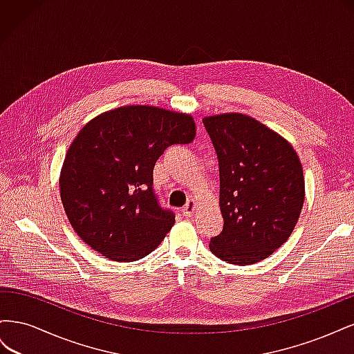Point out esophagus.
Segmentation results:
<instances>
[{"label":"esophagus","mask_w":354,"mask_h":354,"mask_svg":"<svg viewBox=\"0 0 354 354\" xmlns=\"http://www.w3.org/2000/svg\"><path fill=\"white\" fill-rule=\"evenodd\" d=\"M195 207H196L195 201L194 199H189L187 203L185 205V208H183V216L185 217H192V214H194V211H195Z\"/></svg>","instance_id":"obj_1"}]
</instances>
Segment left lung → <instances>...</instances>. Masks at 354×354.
Returning a JSON list of instances; mask_svg holds the SVG:
<instances>
[{
  "mask_svg": "<svg viewBox=\"0 0 354 354\" xmlns=\"http://www.w3.org/2000/svg\"><path fill=\"white\" fill-rule=\"evenodd\" d=\"M218 158L223 232L209 250L230 264H254L288 241L304 203L303 167L294 147L242 113L202 120Z\"/></svg>",
  "mask_w": 354,
  "mask_h": 354,
  "instance_id": "obj_1",
  "label": "left lung"
}]
</instances>
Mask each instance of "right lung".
<instances>
[{
    "label": "right lung",
    "mask_w": 354,
    "mask_h": 354,
    "mask_svg": "<svg viewBox=\"0 0 354 354\" xmlns=\"http://www.w3.org/2000/svg\"><path fill=\"white\" fill-rule=\"evenodd\" d=\"M194 118L155 106L95 116L75 137L60 173L63 208L78 236L106 259L136 261L176 221L159 205L153 167L167 147L195 138Z\"/></svg>",
    "instance_id": "add662e5"
}]
</instances>
